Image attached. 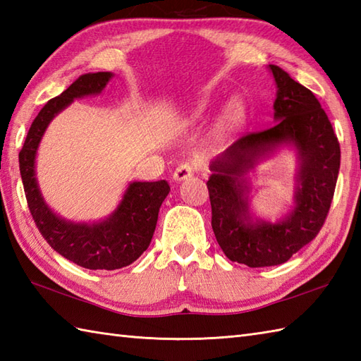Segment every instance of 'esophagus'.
<instances>
[{
	"instance_id": "1",
	"label": "esophagus",
	"mask_w": 361,
	"mask_h": 361,
	"mask_svg": "<svg viewBox=\"0 0 361 361\" xmlns=\"http://www.w3.org/2000/svg\"><path fill=\"white\" fill-rule=\"evenodd\" d=\"M194 173V167L190 163H181L178 164V167L175 169L173 172V180L176 181H181V180H186L189 176H192Z\"/></svg>"
}]
</instances>
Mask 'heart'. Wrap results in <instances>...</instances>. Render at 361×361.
I'll return each instance as SVG.
<instances>
[{
    "label": "heart",
    "mask_w": 361,
    "mask_h": 361,
    "mask_svg": "<svg viewBox=\"0 0 361 361\" xmlns=\"http://www.w3.org/2000/svg\"><path fill=\"white\" fill-rule=\"evenodd\" d=\"M239 110H240L239 104H235V102H234V104H229L226 111H225V114H224V124H225V122L233 121V119L237 116V114H239ZM203 113H204V106H200V109H198V110L195 111L194 118H200Z\"/></svg>",
    "instance_id": "obj_1"
}]
</instances>
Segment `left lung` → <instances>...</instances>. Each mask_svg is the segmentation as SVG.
<instances>
[{"label": "left lung", "mask_w": 361, "mask_h": 361, "mask_svg": "<svg viewBox=\"0 0 361 361\" xmlns=\"http://www.w3.org/2000/svg\"><path fill=\"white\" fill-rule=\"evenodd\" d=\"M270 70L278 85L274 101L278 122L237 140L214 161L211 169L216 173L206 183L211 225L220 248L229 260L251 268L287 262L315 239L331 209L340 171L338 137L315 94L279 66L270 65ZM283 140L293 142L302 157L297 206L279 224L251 226L243 197V175L260 152Z\"/></svg>", "instance_id": "1"}]
</instances>
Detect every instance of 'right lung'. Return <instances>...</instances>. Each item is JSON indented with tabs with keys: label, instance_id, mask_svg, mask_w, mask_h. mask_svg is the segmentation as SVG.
<instances>
[{
	"label": "right lung",
	"instance_id": "add662e5",
	"mask_svg": "<svg viewBox=\"0 0 361 361\" xmlns=\"http://www.w3.org/2000/svg\"><path fill=\"white\" fill-rule=\"evenodd\" d=\"M110 78V73L83 74L62 94L46 102L30 126L18 155L23 188L38 231L59 255L88 270H118L135 262L149 248L161 203L171 190L164 180L130 183L113 216L94 225H74L59 219L43 202L34 163L46 127L75 97L101 93Z\"/></svg>",
	"mask_w": 361,
	"mask_h": 361
}]
</instances>
